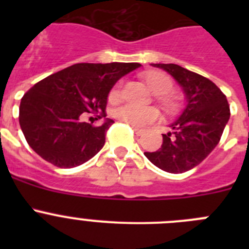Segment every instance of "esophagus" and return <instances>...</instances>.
<instances>
[{
    "mask_svg": "<svg viewBox=\"0 0 249 249\" xmlns=\"http://www.w3.org/2000/svg\"><path fill=\"white\" fill-rule=\"evenodd\" d=\"M132 129H133V132H135V133L137 136H141V135H143V133H144V129L143 128H140V127L132 126Z\"/></svg>",
    "mask_w": 249,
    "mask_h": 249,
    "instance_id": "esophagus-1",
    "label": "esophagus"
}]
</instances>
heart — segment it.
Returning a JSON list of instances; mask_svg holds the SVG:
<instances>
[{"label":"heart","mask_w":249,"mask_h":249,"mask_svg":"<svg viewBox=\"0 0 249 249\" xmlns=\"http://www.w3.org/2000/svg\"><path fill=\"white\" fill-rule=\"evenodd\" d=\"M144 81L147 82L149 89L155 94H158V101L166 109H173L176 106V101L169 96V92L173 89L172 78L164 72L151 71L144 74ZM121 96V83L114 86L111 89L108 100L111 102L117 101ZM114 118L124 122L127 124L136 127L146 126L148 123L153 122L158 118L160 113L153 107H138V106L131 105V103H123L117 106L112 112Z\"/></svg>","instance_id":"b5f03b06"}]
</instances>
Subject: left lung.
Instances as JSON below:
<instances>
[{
  "label": "left lung",
  "instance_id": "left-lung-1",
  "mask_svg": "<svg viewBox=\"0 0 249 249\" xmlns=\"http://www.w3.org/2000/svg\"><path fill=\"white\" fill-rule=\"evenodd\" d=\"M163 68L183 87L187 106L173 123L175 131L163 136L158 151L144 156L158 168L169 173H183L198 166L219 143L230 120L227 97L211 80L175 63H153Z\"/></svg>",
  "mask_w": 249,
  "mask_h": 249
}]
</instances>
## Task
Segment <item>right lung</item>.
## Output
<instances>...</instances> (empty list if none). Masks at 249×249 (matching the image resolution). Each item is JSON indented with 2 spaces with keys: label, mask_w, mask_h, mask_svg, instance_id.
Instances as JSON below:
<instances>
[{
  "label": "right lung",
  "mask_w": 249,
  "mask_h": 249,
  "mask_svg": "<svg viewBox=\"0 0 249 249\" xmlns=\"http://www.w3.org/2000/svg\"><path fill=\"white\" fill-rule=\"evenodd\" d=\"M140 63H77L31 87L19 105V126L28 146L59 168H72L97 155L113 121L83 122L86 113L106 117L107 97L121 77Z\"/></svg>",
  "instance_id": "obj_1"
}]
</instances>
